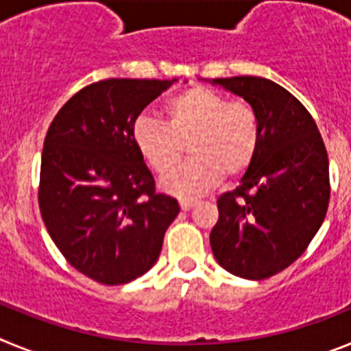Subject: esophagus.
I'll return each mask as SVG.
<instances>
[{
	"label": "esophagus",
	"mask_w": 351,
	"mask_h": 351,
	"mask_svg": "<svg viewBox=\"0 0 351 351\" xmlns=\"http://www.w3.org/2000/svg\"><path fill=\"white\" fill-rule=\"evenodd\" d=\"M179 206H181L182 210H190L197 206V200H190V198H181L179 200Z\"/></svg>",
	"instance_id": "34e87169"
}]
</instances>
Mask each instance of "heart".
I'll return each instance as SVG.
<instances>
[{
  "instance_id": "b5f03b06",
  "label": "heart",
  "mask_w": 351,
  "mask_h": 351,
  "mask_svg": "<svg viewBox=\"0 0 351 351\" xmlns=\"http://www.w3.org/2000/svg\"><path fill=\"white\" fill-rule=\"evenodd\" d=\"M167 125L141 116L132 130L133 144L154 172L165 173L191 143L194 160L161 179V188L178 197H197L226 178H239L253 165L262 141L255 107L206 86H195L165 105Z\"/></svg>"
}]
</instances>
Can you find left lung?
I'll use <instances>...</instances> for the list:
<instances>
[{"mask_svg": "<svg viewBox=\"0 0 351 351\" xmlns=\"http://www.w3.org/2000/svg\"><path fill=\"white\" fill-rule=\"evenodd\" d=\"M255 107L258 154L241 184L218 198L214 258L244 280H265L295 262L327 214L328 158L311 114L280 84L262 77L214 79Z\"/></svg>", "mask_w": 351, "mask_h": 351, "instance_id": "1", "label": "left lung"}]
</instances>
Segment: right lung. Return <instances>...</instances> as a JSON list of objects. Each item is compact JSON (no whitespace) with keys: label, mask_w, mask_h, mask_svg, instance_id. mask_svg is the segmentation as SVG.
<instances>
[{"label":"right lung","mask_w":351,"mask_h":351,"mask_svg":"<svg viewBox=\"0 0 351 351\" xmlns=\"http://www.w3.org/2000/svg\"><path fill=\"white\" fill-rule=\"evenodd\" d=\"M172 80L107 79L89 84L56 114L45 135L38 206L70 265L101 285L145 274L179 214L158 193L133 144V123Z\"/></svg>","instance_id":"add662e5"}]
</instances>
